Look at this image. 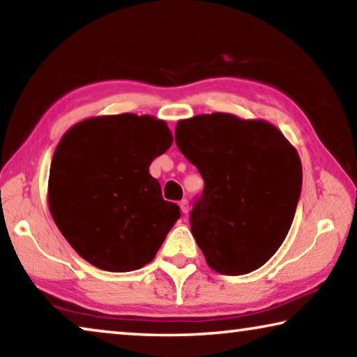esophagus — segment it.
I'll use <instances>...</instances> for the list:
<instances>
[{
    "mask_svg": "<svg viewBox=\"0 0 357 357\" xmlns=\"http://www.w3.org/2000/svg\"><path fill=\"white\" fill-rule=\"evenodd\" d=\"M179 208H181V211H183V214H187V213H189V202L181 200L179 202Z\"/></svg>",
    "mask_w": 357,
    "mask_h": 357,
    "instance_id": "esophagus-1",
    "label": "esophagus"
}]
</instances>
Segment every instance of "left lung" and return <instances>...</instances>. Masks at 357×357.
Wrapping results in <instances>:
<instances>
[{
    "instance_id": "left-lung-1",
    "label": "left lung",
    "mask_w": 357,
    "mask_h": 357,
    "mask_svg": "<svg viewBox=\"0 0 357 357\" xmlns=\"http://www.w3.org/2000/svg\"><path fill=\"white\" fill-rule=\"evenodd\" d=\"M176 144L204 179L190 229L209 268L225 275L261 268L294 219L298 151L268 121L220 112L178 121Z\"/></svg>"
}]
</instances>
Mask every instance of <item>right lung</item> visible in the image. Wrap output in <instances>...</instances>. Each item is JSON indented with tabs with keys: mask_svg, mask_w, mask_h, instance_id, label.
Instances as JSON below:
<instances>
[{
	"mask_svg": "<svg viewBox=\"0 0 357 357\" xmlns=\"http://www.w3.org/2000/svg\"><path fill=\"white\" fill-rule=\"evenodd\" d=\"M164 119L121 113L83 119L53 154L48 209L78 255L102 271L129 273L153 261L179 206L149 174L172 146Z\"/></svg>",
	"mask_w": 357,
	"mask_h": 357,
	"instance_id": "right-lung-1",
	"label": "right lung"
}]
</instances>
